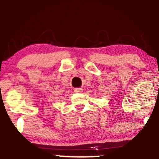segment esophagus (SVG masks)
I'll return each instance as SVG.
<instances>
[{
    "label": "esophagus",
    "mask_w": 159,
    "mask_h": 159,
    "mask_svg": "<svg viewBox=\"0 0 159 159\" xmlns=\"http://www.w3.org/2000/svg\"><path fill=\"white\" fill-rule=\"evenodd\" d=\"M74 90H75V93H81L82 90H83V89H82V88H75Z\"/></svg>",
    "instance_id": "esophagus-1"
}]
</instances>
